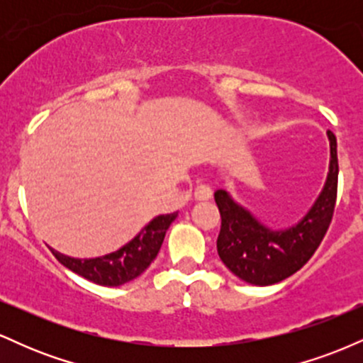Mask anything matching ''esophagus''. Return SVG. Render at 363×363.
Returning <instances> with one entry per match:
<instances>
[{
    "mask_svg": "<svg viewBox=\"0 0 363 363\" xmlns=\"http://www.w3.org/2000/svg\"><path fill=\"white\" fill-rule=\"evenodd\" d=\"M211 196H213V191H211L206 184H199L194 189V198L199 199V201H206V199H211Z\"/></svg>",
    "mask_w": 363,
    "mask_h": 363,
    "instance_id": "esophagus-1",
    "label": "esophagus"
}]
</instances>
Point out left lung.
<instances>
[{"label": "left lung", "instance_id": "8db88e82", "mask_svg": "<svg viewBox=\"0 0 363 363\" xmlns=\"http://www.w3.org/2000/svg\"><path fill=\"white\" fill-rule=\"evenodd\" d=\"M329 172L318 199L301 222L273 230L235 201L225 189L215 193L222 216L216 239L220 259L235 277L251 285L268 286L297 273L311 259L331 223L338 191L336 136L328 131Z\"/></svg>", "mask_w": 363, "mask_h": 363}]
</instances>
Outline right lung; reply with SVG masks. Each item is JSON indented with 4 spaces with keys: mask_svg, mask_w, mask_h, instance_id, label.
Listing matches in <instances>:
<instances>
[{
    "mask_svg": "<svg viewBox=\"0 0 363 363\" xmlns=\"http://www.w3.org/2000/svg\"><path fill=\"white\" fill-rule=\"evenodd\" d=\"M176 218L177 211L155 216L152 222L141 228L135 239L129 240L118 251L101 257L78 259V257H69L66 254L54 251V249L51 251L62 266L86 278L89 281L102 286H119L138 278L152 264V261L160 251L162 242H164L165 232Z\"/></svg>",
    "mask_w": 363,
    "mask_h": 363,
    "instance_id": "add662e5",
    "label": "right lung"
}]
</instances>
